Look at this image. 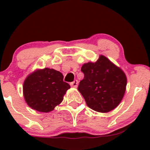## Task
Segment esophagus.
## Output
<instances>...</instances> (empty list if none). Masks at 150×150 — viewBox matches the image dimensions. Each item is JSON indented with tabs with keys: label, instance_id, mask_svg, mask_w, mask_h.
<instances>
[{
	"label": "esophagus",
	"instance_id": "1",
	"mask_svg": "<svg viewBox=\"0 0 150 150\" xmlns=\"http://www.w3.org/2000/svg\"><path fill=\"white\" fill-rule=\"evenodd\" d=\"M78 81L77 80H75L73 82H72L70 83V86L73 88H77L78 87Z\"/></svg>",
	"mask_w": 150,
	"mask_h": 150
}]
</instances>
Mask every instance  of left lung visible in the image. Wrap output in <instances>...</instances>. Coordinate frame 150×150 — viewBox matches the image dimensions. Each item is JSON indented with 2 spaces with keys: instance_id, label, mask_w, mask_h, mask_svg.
I'll list each match as a JSON object with an SVG mask.
<instances>
[{
  "instance_id": "1",
  "label": "left lung",
  "mask_w": 150,
  "mask_h": 150,
  "mask_svg": "<svg viewBox=\"0 0 150 150\" xmlns=\"http://www.w3.org/2000/svg\"><path fill=\"white\" fill-rule=\"evenodd\" d=\"M84 78L78 91L88 107L99 112H108L119 105L125 94L127 78L123 71L103 55L95 62L81 67Z\"/></svg>"
}]
</instances>
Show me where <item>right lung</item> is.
I'll use <instances>...</instances> for the list:
<instances>
[{
  "mask_svg": "<svg viewBox=\"0 0 150 150\" xmlns=\"http://www.w3.org/2000/svg\"><path fill=\"white\" fill-rule=\"evenodd\" d=\"M62 74L50 68L36 69L24 81L23 95L30 107L41 112H49L63 100L70 88L63 81Z\"/></svg>",
  "mask_w": 150,
  "mask_h": 150,
  "instance_id": "obj_1",
  "label": "right lung"
}]
</instances>
